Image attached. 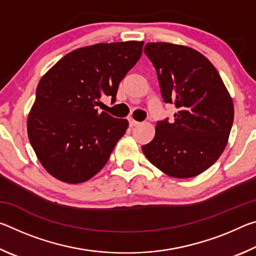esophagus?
Wrapping results in <instances>:
<instances>
[{"label": "esophagus", "mask_w": 256, "mask_h": 256, "mask_svg": "<svg viewBox=\"0 0 256 256\" xmlns=\"http://www.w3.org/2000/svg\"><path fill=\"white\" fill-rule=\"evenodd\" d=\"M128 122H130V126H131V128L138 126V125L140 124V122H136V120H133V118H130V120H128Z\"/></svg>", "instance_id": "obj_1"}]
</instances>
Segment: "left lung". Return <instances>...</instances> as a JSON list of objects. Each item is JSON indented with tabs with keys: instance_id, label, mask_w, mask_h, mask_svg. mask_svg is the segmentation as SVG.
Listing matches in <instances>:
<instances>
[{
	"instance_id": "1",
	"label": "left lung",
	"mask_w": 256,
	"mask_h": 256,
	"mask_svg": "<svg viewBox=\"0 0 256 256\" xmlns=\"http://www.w3.org/2000/svg\"><path fill=\"white\" fill-rule=\"evenodd\" d=\"M144 53L157 71L164 102L175 104L174 122L157 123L142 146L149 162L175 178L200 175L226 148L234 104L222 76L200 52L172 42H148Z\"/></svg>"
}]
</instances>
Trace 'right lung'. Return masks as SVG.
Here are the masks:
<instances>
[{"label":"right lung","mask_w":256,"mask_h":256,"mask_svg":"<svg viewBox=\"0 0 256 256\" xmlns=\"http://www.w3.org/2000/svg\"><path fill=\"white\" fill-rule=\"evenodd\" d=\"M144 44L81 47L42 76L27 132L38 160L56 180L84 183L106 164L128 122L94 107L102 94L115 102L120 82L141 58Z\"/></svg>","instance_id":"right-lung-1"}]
</instances>
